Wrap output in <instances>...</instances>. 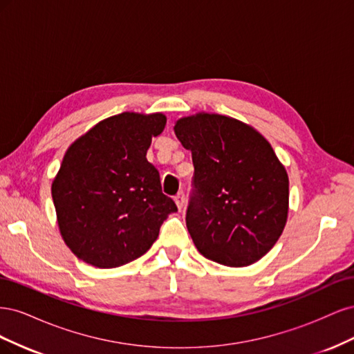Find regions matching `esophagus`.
<instances>
[{
	"instance_id": "esophagus-1",
	"label": "esophagus",
	"mask_w": 354,
	"mask_h": 354,
	"mask_svg": "<svg viewBox=\"0 0 354 354\" xmlns=\"http://www.w3.org/2000/svg\"><path fill=\"white\" fill-rule=\"evenodd\" d=\"M174 201H176V205H177V208L181 211L185 208V203H186V198H185V194L183 192H180V194L174 198Z\"/></svg>"
}]
</instances>
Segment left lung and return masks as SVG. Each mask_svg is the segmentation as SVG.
Returning a JSON list of instances; mask_svg holds the SVG:
<instances>
[{"label": "left lung", "mask_w": 354, "mask_h": 354, "mask_svg": "<svg viewBox=\"0 0 354 354\" xmlns=\"http://www.w3.org/2000/svg\"><path fill=\"white\" fill-rule=\"evenodd\" d=\"M174 133L194 159L186 226L198 251L227 267L261 260L289 209L286 168L269 140L236 118L203 111L178 118Z\"/></svg>", "instance_id": "1"}]
</instances>
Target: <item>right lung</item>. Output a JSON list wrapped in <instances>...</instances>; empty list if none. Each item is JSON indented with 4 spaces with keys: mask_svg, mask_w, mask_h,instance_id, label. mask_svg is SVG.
Masks as SVG:
<instances>
[{
    "mask_svg": "<svg viewBox=\"0 0 354 354\" xmlns=\"http://www.w3.org/2000/svg\"><path fill=\"white\" fill-rule=\"evenodd\" d=\"M165 125L162 112H122L102 120L68 147L51 196L62 239L84 263L113 269L138 259L177 211L146 159L152 138Z\"/></svg>",
    "mask_w": 354,
    "mask_h": 354,
    "instance_id": "obj_1",
    "label": "right lung"
}]
</instances>
